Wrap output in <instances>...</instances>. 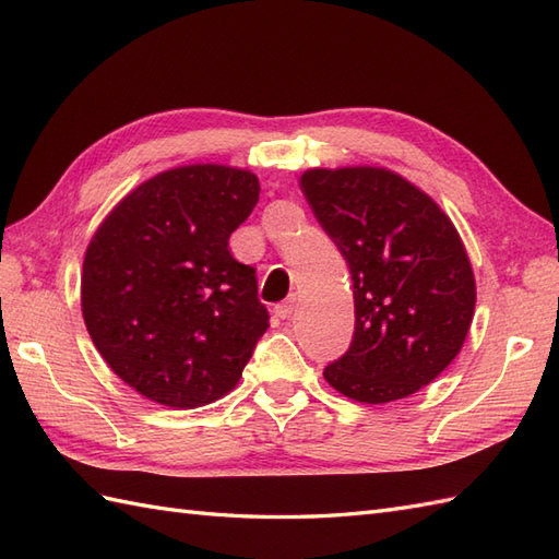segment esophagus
Returning <instances> with one entry per match:
<instances>
[{
    "instance_id": "34e87169",
    "label": "esophagus",
    "mask_w": 559,
    "mask_h": 559,
    "mask_svg": "<svg viewBox=\"0 0 559 559\" xmlns=\"http://www.w3.org/2000/svg\"><path fill=\"white\" fill-rule=\"evenodd\" d=\"M293 311H295V297H288V300L274 307V314H276L278 319H290Z\"/></svg>"
}]
</instances>
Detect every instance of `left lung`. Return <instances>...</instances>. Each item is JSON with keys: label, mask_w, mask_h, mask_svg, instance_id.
I'll list each match as a JSON object with an SVG mask.
<instances>
[{"label": "left lung", "mask_w": 559, "mask_h": 559, "mask_svg": "<svg viewBox=\"0 0 559 559\" xmlns=\"http://www.w3.org/2000/svg\"><path fill=\"white\" fill-rule=\"evenodd\" d=\"M300 188L355 293L353 343L323 379L367 405L417 393L457 357L474 319L476 283L457 228L388 168H309Z\"/></svg>", "instance_id": "8db88e82"}]
</instances>
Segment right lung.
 <instances>
[{
	"label": "right lung",
	"instance_id": "obj_1",
	"mask_svg": "<svg viewBox=\"0 0 559 559\" xmlns=\"http://www.w3.org/2000/svg\"><path fill=\"white\" fill-rule=\"evenodd\" d=\"M259 180L221 164L178 166L138 186L90 240L81 302L90 338L121 381L192 409L240 381L269 311L228 238Z\"/></svg>",
	"mask_w": 559,
	"mask_h": 559
}]
</instances>
